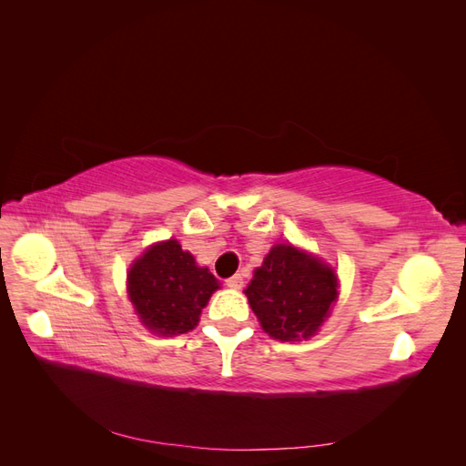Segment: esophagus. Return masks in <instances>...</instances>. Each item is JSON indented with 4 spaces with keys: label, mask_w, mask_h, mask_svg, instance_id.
Masks as SVG:
<instances>
[{
    "label": "esophagus",
    "mask_w": 466,
    "mask_h": 466,
    "mask_svg": "<svg viewBox=\"0 0 466 466\" xmlns=\"http://www.w3.org/2000/svg\"><path fill=\"white\" fill-rule=\"evenodd\" d=\"M243 284H245V281H243L241 274H235V276L228 278V288H231V289H241Z\"/></svg>",
    "instance_id": "obj_1"
}]
</instances>
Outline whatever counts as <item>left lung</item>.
<instances>
[{
	"instance_id": "obj_1",
	"label": "left lung",
	"mask_w": 466,
	"mask_h": 466,
	"mask_svg": "<svg viewBox=\"0 0 466 466\" xmlns=\"http://www.w3.org/2000/svg\"><path fill=\"white\" fill-rule=\"evenodd\" d=\"M329 266L291 245H278L257 268L245 293L262 329L276 340L313 336L338 295Z\"/></svg>"
}]
</instances>
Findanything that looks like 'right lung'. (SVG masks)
I'll return each instance as SVG.
<instances>
[{"instance_id": "1", "label": "right lung", "mask_w": 466, "mask_h": 466, "mask_svg": "<svg viewBox=\"0 0 466 466\" xmlns=\"http://www.w3.org/2000/svg\"><path fill=\"white\" fill-rule=\"evenodd\" d=\"M218 288L214 274L196 266L194 257L182 250L175 238L153 245L136 260L128 276L136 313L149 330L163 336L192 330Z\"/></svg>"}]
</instances>
